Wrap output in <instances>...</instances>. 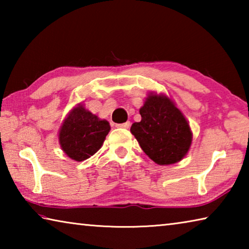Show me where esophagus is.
I'll use <instances>...</instances> for the list:
<instances>
[{"label": "esophagus", "instance_id": "1", "mask_svg": "<svg viewBox=\"0 0 249 249\" xmlns=\"http://www.w3.org/2000/svg\"><path fill=\"white\" fill-rule=\"evenodd\" d=\"M129 126H130L129 122H126V123H123V124H119V125H117V127H120V128H129Z\"/></svg>", "mask_w": 249, "mask_h": 249}]
</instances>
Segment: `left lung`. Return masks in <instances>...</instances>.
Returning <instances> with one entry per match:
<instances>
[{"mask_svg": "<svg viewBox=\"0 0 249 249\" xmlns=\"http://www.w3.org/2000/svg\"><path fill=\"white\" fill-rule=\"evenodd\" d=\"M142 121L130 127L138 144L160 166L182 160L192 144V130L169 96L149 92L140 108Z\"/></svg>", "mask_w": 249, "mask_h": 249, "instance_id": "left-lung-1", "label": "left lung"}]
</instances>
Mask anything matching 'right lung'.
Here are the masks:
<instances>
[{
	"instance_id": "right-lung-1",
	"label": "right lung",
	"mask_w": 249,
	"mask_h": 249,
	"mask_svg": "<svg viewBox=\"0 0 249 249\" xmlns=\"http://www.w3.org/2000/svg\"><path fill=\"white\" fill-rule=\"evenodd\" d=\"M111 126L83 107L77 104L59 129V144L64 153L75 161H83L93 156L105 141Z\"/></svg>"
}]
</instances>
